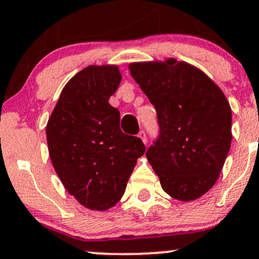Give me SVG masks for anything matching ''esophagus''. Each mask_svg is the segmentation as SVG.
Here are the masks:
<instances>
[{
	"label": "esophagus",
	"instance_id": "obj_1",
	"mask_svg": "<svg viewBox=\"0 0 259 259\" xmlns=\"http://www.w3.org/2000/svg\"><path fill=\"white\" fill-rule=\"evenodd\" d=\"M138 137L142 139L144 144H147V133H145L144 131H141V132L138 133Z\"/></svg>",
	"mask_w": 259,
	"mask_h": 259
}]
</instances>
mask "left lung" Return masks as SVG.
Instances as JSON below:
<instances>
[{"mask_svg":"<svg viewBox=\"0 0 259 259\" xmlns=\"http://www.w3.org/2000/svg\"><path fill=\"white\" fill-rule=\"evenodd\" d=\"M155 106L159 136L147 151L162 189L191 201L213 187L232 144V109L205 72L176 59L130 64Z\"/></svg>","mask_w":259,"mask_h":259,"instance_id":"left-lung-1","label":"left lung"}]
</instances>
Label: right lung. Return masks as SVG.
I'll return each instance as SVG.
<instances>
[{
	"label": "right lung",
	"instance_id": "obj_1",
	"mask_svg": "<svg viewBox=\"0 0 259 259\" xmlns=\"http://www.w3.org/2000/svg\"><path fill=\"white\" fill-rule=\"evenodd\" d=\"M121 74L115 65H91L60 93L48 120V151L65 189L81 205L105 211L120 201L137 160L138 137L120 128V111L109 104Z\"/></svg>",
	"mask_w": 259,
	"mask_h": 259
}]
</instances>
